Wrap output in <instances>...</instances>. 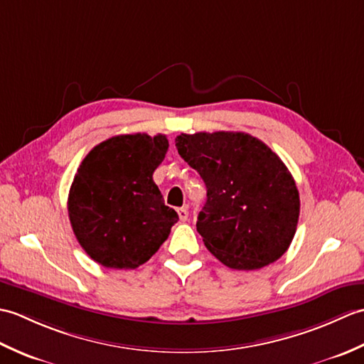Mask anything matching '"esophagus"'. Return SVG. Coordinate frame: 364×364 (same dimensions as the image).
I'll return each instance as SVG.
<instances>
[{"instance_id":"34e87169","label":"esophagus","mask_w":364,"mask_h":364,"mask_svg":"<svg viewBox=\"0 0 364 364\" xmlns=\"http://www.w3.org/2000/svg\"><path fill=\"white\" fill-rule=\"evenodd\" d=\"M176 213H178V218H180L181 222H186V220H188L189 213H188L186 208H180V210H178Z\"/></svg>"}]
</instances>
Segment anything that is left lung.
I'll list each match as a JSON object with an SVG mask.
<instances>
[{"mask_svg":"<svg viewBox=\"0 0 364 364\" xmlns=\"http://www.w3.org/2000/svg\"><path fill=\"white\" fill-rule=\"evenodd\" d=\"M176 150L206 184L197 231L206 249L237 270L261 269L288 250L300 198L283 161L247 133L176 136Z\"/></svg>","mask_w":364,"mask_h":364,"instance_id":"1","label":"left lung"}]
</instances>
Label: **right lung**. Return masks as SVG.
Returning <instances> with one entry per match:
<instances>
[{
  "instance_id": "right-lung-1",
  "label": "right lung",
  "mask_w": 364,
  "mask_h": 364,
  "mask_svg": "<svg viewBox=\"0 0 364 364\" xmlns=\"http://www.w3.org/2000/svg\"><path fill=\"white\" fill-rule=\"evenodd\" d=\"M167 149L164 134H120L82 159L68 194V218L80 245L98 264L136 269L168 237L178 214L153 181Z\"/></svg>"
}]
</instances>
